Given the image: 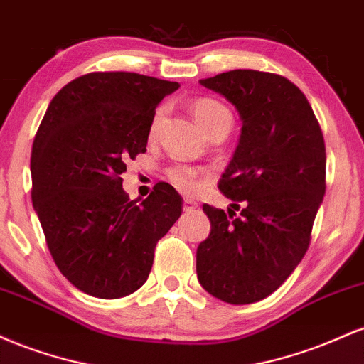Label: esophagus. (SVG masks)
<instances>
[{
    "mask_svg": "<svg viewBox=\"0 0 364 364\" xmlns=\"http://www.w3.org/2000/svg\"><path fill=\"white\" fill-rule=\"evenodd\" d=\"M196 207H198V203L193 202V200H190V198L183 200V208H185V212H193Z\"/></svg>",
    "mask_w": 364,
    "mask_h": 364,
    "instance_id": "1",
    "label": "esophagus"
}]
</instances>
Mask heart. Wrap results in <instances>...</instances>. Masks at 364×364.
Here are the masks:
<instances>
[{
	"label": "heart",
	"instance_id": "obj_1",
	"mask_svg": "<svg viewBox=\"0 0 364 364\" xmlns=\"http://www.w3.org/2000/svg\"><path fill=\"white\" fill-rule=\"evenodd\" d=\"M193 114L198 124L207 132V135L220 132V129H229L232 124V114L223 102L215 101L210 97H200L196 99L191 106ZM162 116H164V109L159 107L154 114L152 123H150V136H154L157 133L159 124H161ZM169 179L173 181V185L179 188L185 193H193L200 188V173L193 168H188V166H174L169 169Z\"/></svg>",
	"mask_w": 364,
	"mask_h": 364
}]
</instances>
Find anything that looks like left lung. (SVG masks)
<instances>
[{
	"mask_svg": "<svg viewBox=\"0 0 364 364\" xmlns=\"http://www.w3.org/2000/svg\"><path fill=\"white\" fill-rule=\"evenodd\" d=\"M200 85L228 99L243 121L219 181L241 215L203 205L210 235L196 248V275L231 304L260 301L282 286L310 246L325 195V141L304 94L287 78L232 70ZM236 215V214H235Z\"/></svg>",
	"mask_w": 364,
	"mask_h": 364,
	"instance_id": "left-lung-1",
	"label": "left lung"
}]
</instances>
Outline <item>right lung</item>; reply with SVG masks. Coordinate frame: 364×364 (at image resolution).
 Wrapping results in <instances>:
<instances>
[{"label":"right lung","instance_id":"obj_1","mask_svg":"<svg viewBox=\"0 0 364 364\" xmlns=\"http://www.w3.org/2000/svg\"><path fill=\"white\" fill-rule=\"evenodd\" d=\"M178 82L128 72L83 75L53 97L32 145V203L53 260L85 294L116 299L147 281L181 196L157 183L141 203L119 176L147 150L156 107Z\"/></svg>","mask_w":364,"mask_h":364}]
</instances>
